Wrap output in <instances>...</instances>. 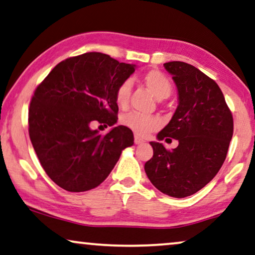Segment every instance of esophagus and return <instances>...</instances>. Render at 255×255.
<instances>
[{
	"instance_id": "1",
	"label": "esophagus",
	"mask_w": 255,
	"mask_h": 255,
	"mask_svg": "<svg viewBox=\"0 0 255 255\" xmlns=\"http://www.w3.org/2000/svg\"><path fill=\"white\" fill-rule=\"evenodd\" d=\"M134 142H135V144L136 145H138V144H143L144 143V140L139 137V136H137V135H135V137H134Z\"/></svg>"
}]
</instances>
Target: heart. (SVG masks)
<instances>
[{
  "instance_id": "heart-1",
  "label": "heart",
  "mask_w": 255,
  "mask_h": 255,
  "mask_svg": "<svg viewBox=\"0 0 255 255\" xmlns=\"http://www.w3.org/2000/svg\"><path fill=\"white\" fill-rule=\"evenodd\" d=\"M143 82L152 95L158 101L165 100L172 94L173 85L170 80L160 71L151 70L143 75ZM131 93V83L129 80L121 82L116 91V101L120 108H126ZM121 123L124 126L130 129L136 135L145 136L149 132L160 127V121L155 117L143 116L137 112H128L121 117Z\"/></svg>"
}]
</instances>
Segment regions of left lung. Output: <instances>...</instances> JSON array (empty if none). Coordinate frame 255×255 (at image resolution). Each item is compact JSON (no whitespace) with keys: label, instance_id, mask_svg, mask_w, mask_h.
<instances>
[{"label":"left lung","instance_id":"8db88e82","mask_svg":"<svg viewBox=\"0 0 255 255\" xmlns=\"http://www.w3.org/2000/svg\"><path fill=\"white\" fill-rule=\"evenodd\" d=\"M173 75L178 105L168 125L150 142L153 157L144 169L151 183L165 195L184 198L211 182L226 160L234 132V119L214 80L183 62L165 63ZM179 140L172 151L160 143Z\"/></svg>","mask_w":255,"mask_h":255}]
</instances>
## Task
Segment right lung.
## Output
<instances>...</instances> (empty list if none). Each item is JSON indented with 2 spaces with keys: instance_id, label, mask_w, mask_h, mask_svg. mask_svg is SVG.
Wrapping results in <instances>:
<instances>
[{
  "instance_id": "right-lung-1",
  "label": "right lung",
  "mask_w": 255,
  "mask_h": 255,
  "mask_svg": "<svg viewBox=\"0 0 255 255\" xmlns=\"http://www.w3.org/2000/svg\"><path fill=\"white\" fill-rule=\"evenodd\" d=\"M135 67L102 52H86L57 64L34 91L29 138L44 172L60 188L82 192L98 187L123 150L134 144L126 126L101 135L90 125L117 124L116 91Z\"/></svg>"
}]
</instances>
